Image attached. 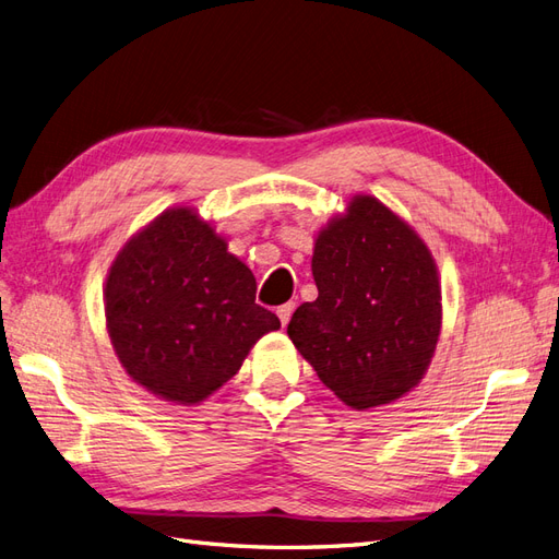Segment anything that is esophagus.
Instances as JSON below:
<instances>
[{"label": "esophagus", "instance_id": "1", "mask_svg": "<svg viewBox=\"0 0 559 559\" xmlns=\"http://www.w3.org/2000/svg\"><path fill=\"white\" fill-rule=\"evenodd\" d=\"M294 302H284V306H280L277 308V317H280V321H282V326H286L289 324V319H292V314H294Z\"/></svg>", "mask_w": 559, "mask_h": 559}]
</instances>
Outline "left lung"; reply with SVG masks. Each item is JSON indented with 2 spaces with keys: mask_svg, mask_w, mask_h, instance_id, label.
I'll use <instances>...</instances> for the list:
<instances>
[{
  "mask_svg": "<svg viewBox=\"0 0 559 559\" xmlns=\"http://www.w3.org/2000/svg\"><path fill=\"white\" fill-rule=\"evenodd\" d=\"M317 300L289 321L292 343L354 411L394 403L421 382L443 326L438 265L419 233L357 193L312 249Z\"/></svg>",
  "mask_w": 559,
  "mask_h": 559,
  "instance_id": "8db88e82",
  "label": "left lung"
}]
</instances>
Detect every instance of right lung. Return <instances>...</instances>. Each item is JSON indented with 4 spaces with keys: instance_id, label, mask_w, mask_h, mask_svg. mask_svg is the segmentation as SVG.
I'll use <instances>...</instances> for the list:
<instances>
[{
    "instance_id": "add662e5",
    "label": "right lung",
    "mask_w": 559,
    "mask_h": 559,
    "mask_svg": "<svg viewBox=\"0 0 559 559\" xmlns=\"http://www.w3.org/2000/svg\"><path fill=\"white\" fill-rule=\"evenodd\" d=\"M257 277L195 207L130 235L105 282L109 341L132 382L177 405L224 386L280 319L257 306Z\"/></svg>"
}]
</instances>
